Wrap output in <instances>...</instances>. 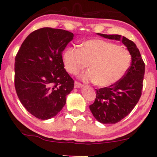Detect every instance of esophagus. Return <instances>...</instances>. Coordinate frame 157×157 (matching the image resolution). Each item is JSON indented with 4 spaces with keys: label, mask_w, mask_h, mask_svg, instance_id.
Masks as SVG:
<instances>
[{
    "label": "esophagus",
    "mask_w": 157,
    "mask_h": 157,
    "mask_svg": "<svg viewBox=\"0 0 157 157\" xmlns=\"http://www.w3.org/2000/svg\"><path fill=\"white\" fill-rule=\"evenodd\" d=\"M83 86V84L78 81H75V87L76 88H81Z\"/></svg>",
    "instance_id": "obj_1"
}]
</instances>
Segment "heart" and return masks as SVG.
<instances>
[{
	"label": "heart",
	"instance_id": "obj_1",
	"mask_svg": "<svg viewBox=\"0 0 157 157\" xmlns=\"http://www.w3.org/2000/svg\"><path fill=\"white\" fill-rule=\"evenodd\" d=\"M66 69L78 74L89 64V71L83 74L86 81L98 86H109L123 78L129 68L132 55L125 48L104 40L94 39L83 43L81 48L71 46L63 54Z\"/></svg>",
	"mask_w": 157,
	"mask_h": 157
}]
</instances>
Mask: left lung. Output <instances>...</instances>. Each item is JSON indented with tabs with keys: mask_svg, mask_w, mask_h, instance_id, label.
<instances>
[{
	"mask_svg": "<svg viewBox=\"0 0 157 157\" xmlns=\"http://www.w3.org/2000/svg\"><path fill=\"white\" fill-rule=\"evenodd\" d=\"M98 35L121 40L132 55V64L123 78L108 87L96 89L95 101L89 106L97 121L102 124H116L129 114L141 97L145 64L132 40L120 35Z\"/></svg>",
	"mask_w": 157,
	"mask_h": 157,
	"instance_id": "obj_1",
	"label": "left lung"
}]
</instances>
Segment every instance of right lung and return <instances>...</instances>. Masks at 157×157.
Returning <instances> with one entry per match:
<instances>
[{"label": "right lung", "instance_id": "add662e5", "mask_svg": "<svg viewBox=\"0 0 157 157\" xmlns=\"http://www.w3.org/2000/svg\"><path fill=\"white\" fill-rule=\"evenodd\" d=\"M74 34L52 28L30 33L15 59V89L21 104L39 119L55 117L66 104L74 81L64 68L62 53Z\"/></svg>", "mask_w": 157, "mask_h": 157}]
</instances>
